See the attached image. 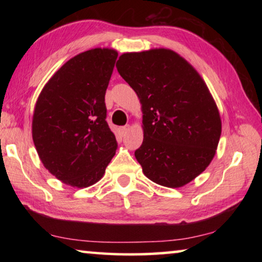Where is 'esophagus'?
Returning a JSON list of instances; mask_svg holds the SVG:
<instances>
[{
  "label": "esophagus",
  "instance_id": "esophagus-1",
  "mask_svg": "<svg viewBox=\"0 0 262 262\" xmlns=\"http://www.w3.org/2000/svg\"><path fill=\"white\" fill-rule=\"evenodd\" d=\"M129 128H130V126H123V127H120L119 128V133H120L121 135H126L127 133H128V130H129Z\"/></svg>",
  "mask_w": 262,
  "mask_h": 262
}]
</instances>
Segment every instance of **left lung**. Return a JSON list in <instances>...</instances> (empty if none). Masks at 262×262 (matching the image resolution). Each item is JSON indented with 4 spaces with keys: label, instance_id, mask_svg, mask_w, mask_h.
<instances>
[{
    "label": "left lung",
    "instance_id": "8db88e82",
    "mask_svg": "<svg viewBox=\"0 0 262 262\" xmlns=\"http://www.w3.org/2000/svg\"><path fill=\"white\" fill-rule=\"evenodd\" d=\"M117 69L142 104L144 137L135 157L144 176L165 187L188 184L212 161L222 132L205 81L165 48L125 53Z\"/></svg>",
    "mask_w": 262,
    "mask_h": 262
}]
</instances>
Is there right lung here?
Here are the masks:
<instances>
[{"instance_id": "right-lung-1", "label": "right lung", "mask_w": 262, "mask_h": 262, "mask_svg": "<svg viewBox=\"0 0 262 262\" xmlns=\"http://www.w3.org/2000/svg\"><path fill=\"white\" fill-rule=\"evenodd\" d=\"M117 57L111 48L74 56L46 83L35 104L32 137L39 157L53 176L73 187L99 181L118 148L105 105Z\"/></svg>"}]
</instances>
